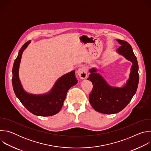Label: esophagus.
Masks as SVG:
<instances>
[{
  "label": "esophagus",
  "mask_w": 151,
  "mask_h": 151,
  "mask_svg": "<svg viewBox=\"0 0 151 151\" xmlns=\"http://www.w3.org/2000/svg\"><path fill=\"white\" fill-rule=\"evenodd\" d=\"M77 73L78 76L81 78V79H85L87 78V69L85 67H81L80 68L78 71H77Z\"/></svg>",
  "instance_id": "esophagus-1"
}]
</instances>
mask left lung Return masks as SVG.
<instances>
[{
    "instance_id": "8db88e82",
    "label": "left lung",
    "mask_w": 151,
    "mask_h": 151,
    "mask_svg": "<svg viewBox=\"0 0 151 151\" xmlns=\"http://www.w3.org/2000/svg\"><path fill=\"white\" fill-rule=\"evenodd\" d=\"M117 41L121 45L117 52L133 63L126 84L122 88L111 87L94 68L90 70L91 74L87 79L93 85L89 94L90 103L95 111L104 114H116L124 109L135 94L139 83L138 63L132 46L125 40Z\"/></svg>"
}]
</instances>
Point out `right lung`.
Instances as JSON below:
<instances>
[{"label":"right lung","mask_w":151,"mask_h":151,"mask_svg":"<svg viewBox=\"0 0 151 151\" xmlns=\"http://www.w3.org/2000/svg\"><path fill=\"white\" fill-rule=\"evenodd\" d=\"M30 43V40H29L23 45L14 61L12 78L13 89L17 97L29 112L37 116H52L59 112L66 99L68 91L77 83L75 71L73 70L60 78L50 92L47 94L42 95L28 94L23 90L21 84L18 70L22 53Z\"/></svg>","instance_id":"obj_1"}]
</instances>
